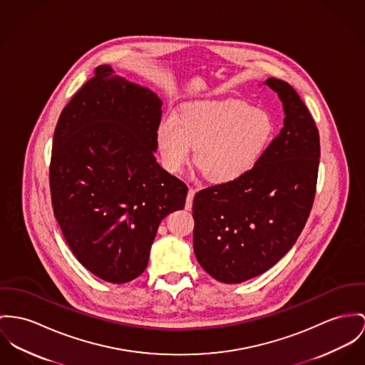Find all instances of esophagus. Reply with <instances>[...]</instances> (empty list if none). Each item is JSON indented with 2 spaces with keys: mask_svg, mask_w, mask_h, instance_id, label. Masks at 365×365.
I'll list each match as a JSON object with an SVG mask.
<instances>
[{
  "mask_svg": "<svg viewBox=\"0 0 365 365\" xmlns=\"http://www.w3.org/2000/svg\"><path fill=\"white\" fill-rule=\"evenodd\" d=\"M195 193H196V190H195L193 187H190V189H189V193H187V197H186V210H192Z\"/></svg>",
  "mask_w": 365,
  "mask_h": 365,
  "instance_id": "34e87169",
  "label": "esophagus"
}]
</instances>
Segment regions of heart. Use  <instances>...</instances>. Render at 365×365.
Returning a JSON list of instances; mask_svg holds the SVG:
<instances>
[{
	"instance_id": "obj_1",
	"label": "heart",
	"mask_w": 365,
	"mask_h": 365,
	"mask_svg": "<svg viewBox=\"0 0 365 365\" xmlns=\"http://www.w3.org/2000/svg\"><path fill=\"white\" fill-rule=\"evenodd\" d=\"M271 115L240 100L196 101L180 118L165 116L157 129L163 165L172 173L196 163L212 182H230L259 161L274 138Z\"/></svg>"
}]
</instances>
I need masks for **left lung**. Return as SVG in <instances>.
I'll use <instances>...</instances> for the list:
<instances>
[{"instance_id":"8db88e82","label":"left lung","mask_w":365,"mask_h":365,"mask_svg":"<svg viewBox=\"0 0 365 365\" xmlns=\"http://www.w3.org/2000/svg\"><path fill=\"white\" fill-rule=\"evenodd\" d=\"M284 119L279 135L246 175L200 190L193 200V247L214 279L240 283L274 267L300 236L312 208L319 133L296 90L277 78Z\"/></svg>"}]
</instances>
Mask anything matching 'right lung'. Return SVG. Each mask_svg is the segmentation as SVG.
<instances>
[{"instance_id": "1", "label": "right lung", "mask_w": 365, "mask_h": 365, "mask_svg": "<svg viewBox=\"0 0 365 365\" xmlns=\"http://www.w3.org/2000/svg\"><path fill=\"white\" fill-rule=\"evenodd\" d=\"M163 101L100 65L56 123L50 189L62 235L91 274H143L160 222L183 210L187 186L155 161Z\"/></svg>"}]
</instances>
